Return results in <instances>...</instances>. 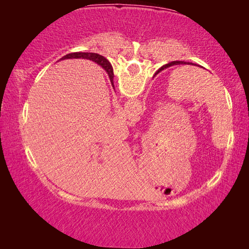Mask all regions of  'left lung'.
I'll return each instance as SVG.
<instances>
[{
  "mask_svg": "<svg viewBox=\"0 0 249 249\" xmlns=\"http://www.w3.org/2000/svg\"><path fill=\"white\" fill-rule=\"evenodd\" d=\"M185 64H187V62H184V61H172V62H169V64H168V65H165L163 67H161V68H160L157 71V73H159L160 71L163 70L165 68H167V67H170V66H174V65H185ZM188 64H189V62H188ZM189 65H190V64H189ZM193 65H195V64H193ZM157 73H156V74H157Z\"/></svg>",
  "mask_w": 249,
  "mask_h": 249,
  "instance_id": "obj_1",
  "label": "left lung"
}]
</instances>
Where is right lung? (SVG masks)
<instances>
[{"label": "right lung", "instance_id": "add662e5", "mask_svg": "<svg viewBox=\"0 0 249 249\" xmlns=\"http://www.w3.org/2000/svg\"><path fill=\"white\" fill-rule=\"evenodd\" d=\"M90 59L92 61H95L96 64H99L100 66H102V68L105 69L107 71L109 80L111 82H113V78H114V73H113V68L109 62L105 59L104 57L100 56L98 53H71L66 54V56L62 57L61 59Z\"/></svg>", "mask_w": 249, "mask_h": 249}]
</instances>
